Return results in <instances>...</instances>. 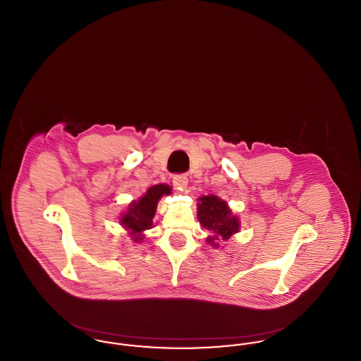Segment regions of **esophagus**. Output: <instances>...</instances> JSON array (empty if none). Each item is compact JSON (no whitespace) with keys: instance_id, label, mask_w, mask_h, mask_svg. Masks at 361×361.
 <instances>
[{"instance_id":"1","label":"esophagus","mask_w":361,"mask_h":361,"mask_svg":"<svg viewBox=\"0 0 361 361\" xmlns=\"http://www.w3.org/2000/svg\"><path fill=\"white\" fill-rule=\"evenodd\" d=\"M173 184L177 187L178 189H185L187 188V185H188V177H187V174H176L174 177H173Z\"/></svg>"}]
</instances>
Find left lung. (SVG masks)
<instances>
[{"mask_svg": "<svg viewBox=\"0 0 361 361\" xmlns=\"http://www.w3.org/2000/svg\"><path fill=\"white\" fill-rule=\"evenodd\" d=\"M197 219L203 228L211 231L207 243L219 247L221 242L230 240L240 231V218L233 214L226 200L215 195H204L197 199Z\"/></svg>", "mask_w": 361, "mask_h": 361, "instance_id": "8db88e82", "label": "left lung"}]
</instances>
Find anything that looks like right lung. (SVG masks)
Segmentation results:
<instances>
[{"mask_svg":"<svg viewBox=\"0 0 361 361\" xmlns=\"http://www.w3.org/2000/svg\"><path fill=\"white\" fill-rule=\"evenodd\" d=\"M172 187L168 184H157L146 190L137 200H133L128 208L121 214L119 224L128 231V235L134 242H143L145 231L152 228L153 218L159 199L164 195H171Z\"/></svg>","mask_w":361,"mask_h":361,"instance_id":"obj_1","label":"right lung"}]
</instances>
